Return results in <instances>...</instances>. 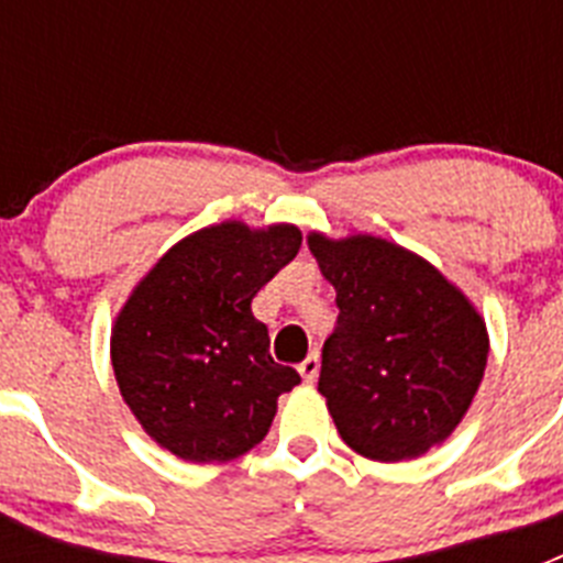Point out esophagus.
<instances>
[{
  "mask_svg": "<svg viewBox=\"0 0 563 563\" xmlns=\"http://www.w3.org/2000/svg\"><path fill=\"white\" fill-rule=\"evenodd\" d=\"M318 369H321V357H318V352H310V355H307L305 361L298 363V375L305 377V383L316 380Z\"/></svg>",
  "mask_w": 563,
  "mask_h": 563,
  "instance_id": "esophagus-1",
  "label": "esophagus"
}]
</instances>
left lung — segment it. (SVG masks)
Here are the masks:
<instances>
[{
	"mask_svg": "<svg viewBox=\"0 0 563 563\" xmlns=\"http://www.w3.org/2000/svg\"><path fill=\"white\" fill-rule=\"evenodd\" d=\"M335 287L318 391L366 460H415L449 440L487 366L485 318L431 262L372 233L307 236Z\"/></svg>",
	"mask_w": 563,
	"mask_h": 563,
	"instance_id": "1",
	"label": "left lung"
}]
</instances>
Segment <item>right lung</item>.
I'll return each mask as SVG.
<instances>
[{
	"label": "right lung",
	"mask_w": 563,
	"mask_h": 563,
	"mask_svg": "<svg viewBox=\"0 0 563 563\" xmlns=\"http://www.w3.org/2000/svg\"><path fill=\"white\" fill-rule=\"evenodd\" d=\"M298 247L290 222L225 220L168 247L129 292L109 355L123 402L161 449L206 465L265 440L278 395L301 377L273 361L251 301Z\"/></svg>",
	"instance_id": "add662e5"
}]
</instances>
